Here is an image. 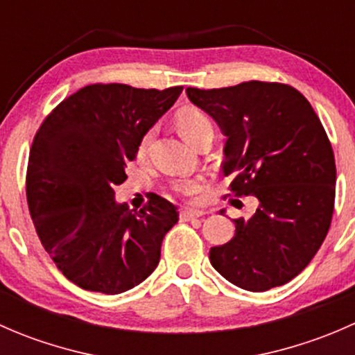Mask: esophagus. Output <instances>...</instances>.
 Wrapping results in <instances>:
<instances>
[{
    "instance_id": "1",
    "label": "esophagus",
    "mask_w": 355,
    "mask_h": 355,
    "mask_svg": "<svg viewBox=\"0 0 355 355\" xmlns=\"http://www.w3.org/2000/svg\"><path fill=\"white\" fill-rule=\"evenodd\" d=\"M202 211H196V209H189V211H182L180 213V218L184 221H191V220H196V218H200L202 216Z\"/></svg>"
}]
</instances>
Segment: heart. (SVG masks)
Segmentation results:
<instances>
[{
	"instance_id": "heart-1",
	"label": "heart",
	"mask_w": 355,
	"mask_h": 355,
	"mask_svg": "<svg viewBox=\"0 0 355 355\" xmlns=\"http://www.w3.org/2000/svg\"><path fill=\"white\" fill-rule=\"evenodd\" d=\"M175 123H177L178 132H180L182 137L189 142V144L196 146V142L200 137L207 134H213V123L207 118V114H204L202 111L198 108H182L175 116ZM149 142H151V132L144 135L139 142V156H144L146 151L149 148ZM173 191L178 196H185V198H194L196 194L200 191V185L196 180H180L173 185Z\"/></svg>"
}]
</instances>
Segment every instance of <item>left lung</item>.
<instances>
[{
  "instance_id": "1",
  "label": "left lung",
  "mask_w": 355,
  "mask_h": 355,
  "mask_svg": "<svg viewBox=\"0 0 355 355\" xmlns=\"http://www.w3.org/2000/svg\"><path fill=\"white\" fill-rule=\"evenodd\" d=\"M185 92L227 137L232 196L259 200L252 216L234 220L232 241L211 247V264L249 292L285 285L311 263L331 223L336 168L320 118L297 89L278 82Z\"/></svg>"
}]
</instances>
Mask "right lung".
I'll return each instance as SVG.
<instances>
[{
    "label": "right lung",
    "instance_id": "add662e5",
    "mask_svg": "<svg viewBox=\"0 0 355 355\" xmlns=\"http://www.w3.org/2000/svg\"><path fill=\"white\" fill-rule=\"evenodd\" d=\"M182 89L85 85L39 127L28 156V211L46 252L80 288L114 295L156 270L177 207L155 194L142 209H128L114 200V187Z\"/></svg>",
    "mask_w": 355,
    "mask_h": 355
}]
</instances>
